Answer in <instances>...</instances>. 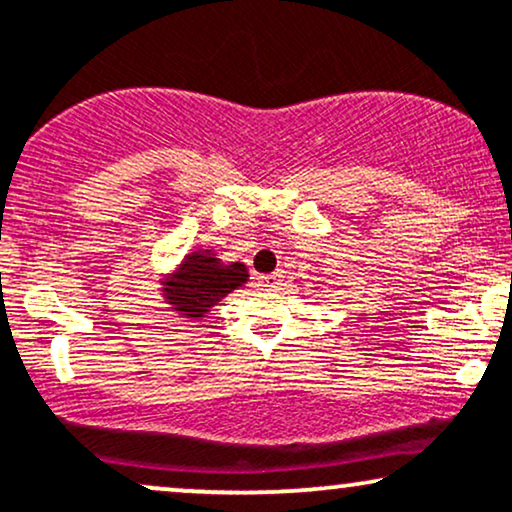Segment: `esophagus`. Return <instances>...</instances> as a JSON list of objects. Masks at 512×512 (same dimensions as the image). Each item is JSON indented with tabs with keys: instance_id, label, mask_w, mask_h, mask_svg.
Wrapping results in <instances>:
<instances>
[{
	"instance_id": "34e87169",
	"label": "esophagus",
	"mask_w": 512,
	"mask_h": 512,
	"mask_svg": "<svg viewBox=\"0 0 512 512\" xmlns=\"http://www.w3.org/2000/svg\"><path fill=\"white\" fill-rule=\"evenodd\" d=\"M279 279H281V274H267V276H262L260 283L264 288H274L276 283H279Z\"/></svg>"
}]
</instances>
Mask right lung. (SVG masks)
<instances>
[{
  "mask_svg": "<svg viewBox=\"0 0 512 512\" xmlns=\"http://www.w3.org/2000/svg\"><path fill=\"white\" fill-rule=\"evenodd\" d=\"M245 281H248L245 264H221L214 257L190 255L166 291L171 293L169 300H174V305L183 315L202 317L209 307L217 305V300L236 291Z\"/></svg>",
  "mask_w": 512,
  "mask_h": 512,
  "instance_id": "1",
  "label": "right lung"
}]
</instances>
